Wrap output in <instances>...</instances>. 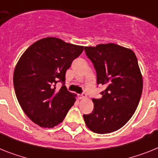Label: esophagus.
Instances as JSON below:
<instances>
[{"instance_id": "esophagus-1", "label": "esophagus", "mask_w": 158, "mask_h": 158, "mask_svg": "<svg viewBox=\"0 0 158 158\" xmlns=\"http://www.w3.org/2000/svg\"><path fill=\"white\" fill-rule=\"evenodd\" d=\"M87 97V95H86V94H82V95H79V98L80 99H85V98Z\"/></svg>"}]
</instances>
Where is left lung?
<instances>
[{
  "instance_id": "1",
  "label": "left lung",
  "mask_w": 158,
  "mask_h": 158,
  "mask_svg": "<svg viewBox=\"0 0 158 158\" xmlns=\"http://www.w3.org/2000/svg\"><path fill=\"white\" fill-rule=\"evenodd\" d=\"M94 64L97 84L106 89L100 99H92L93 112L83 115L86 125L95 133L105 134L120 129L130 120L140 101L142 75L136 54L115 43L85 46Z\"/></svg>"
}]
</instances>
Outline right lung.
<instances>
[{
    "instance_id": "right-lung-1",
    "label": "right lung",
    "mask_w": 158,
    "mask_h": 158,
    "mask_svg": "<svg viewBox=\"0 0 158 158\" xmlns=\"http://www.w3.org/2000/svg\"><path fill=\"white\" fill-rule=\"evenodd\" d=\"M84 46L47 37L29 46L16 65L14 85L18 103L26 116L42 128L62 123L75 104L76 95L67 90L65 75ZM64 83L60 90L55 84Z\"/></svg>"
}]
</instances>
